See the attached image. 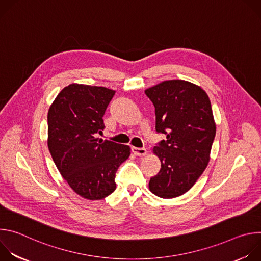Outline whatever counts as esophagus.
<instances>
[{"mask_svg":"<svg viewBox=\"0 0 261 261\" xmlns=\"http://www.w3.org/2000/svg\"><path fill=\"white\" fill-rule=\"evenodd\" d=\"M131 151L134 155L136 156H145L146 155V148L144 147H135V146H132L131 147Z\"/></svg>","mask_w":261,"mask_h":261,"instance_id":"34e87169","label":"esophagus"}]
</instances>
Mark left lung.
Listing matches in <instances>:
<instances>
[{
    "label": "left lung",
    "instance_id": "1",
    "mask_svg": "<svg viewBox=\"0 0 261 261\" xmlns=\"http://www.w3.org/2000/svg\"><path fill=\"white\" fill-rule=\"evenodd\" d=\"M155 106L156 131L166 135L153 153L161 169L148 188L161 198L188 192L210 161L216 124L207 94L192 83L172 80L144 91Z\"/></svg>",
    "mask_w": 261,
    "mask_h": 261
}]
</instances>
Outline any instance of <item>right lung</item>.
<instances>
[{"label": "right lung", "instance_id": "add662e5", "mask_svg": "<svg viewBox=\"0 0 261 261\" xmlns=\"http://www.w3.org/2000/svg\"><path fill=\"white\" fill-rule=\"evenodd\" d=\"M104 87L71 84L49 107L47 145L53 160L71 189L89 200L116 190V172L130 156V146L99 140L102 117L115 95Z\"/></svg>", "mask_w": 261, "mask_h": 261}]
</instances>
